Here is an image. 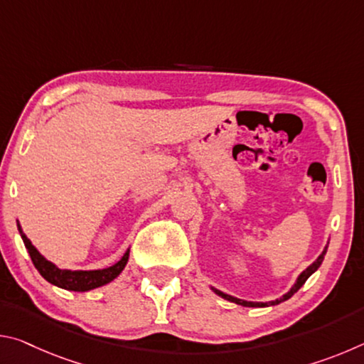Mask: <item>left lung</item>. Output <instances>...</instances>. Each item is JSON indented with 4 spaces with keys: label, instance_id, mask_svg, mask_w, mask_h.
I'll return each instance as SVG.
<instances>
[{
    "label": "left lung",
    "instance_id": "8db88e82",
    "mask_svg": "<svg viewBox=\"0 0 364 364\" xmlns=\"http://www.w3.org/2000/svg\"><path fill=\"white\" fill-rule=\"evenodd\" d=\"M326 252H328V244H326V247H324V250L321 252V255H319L315 262H313L310 267H308L306 269H304L301 271V273L299 274V278H297V281L294 282V286L289 289V291L282 295V297H279V299H276V300H269V301H250V300H242V299H237V297H232V295H230V294H225L223 291H220V289H215L213 286H210V289L212 291L217 294V295H220L221 299H225V300H230V301H232V304H237V305H242V306H252V308H263V306H273V305H279L281 301H286L287 299H291L292 295L299 291V289L305 284V281L310 278V276L315 273V271L321 267V263H323V260H324V255H326Z\"/></svg>",
    "mask_w": 364,
    "mask_h": 364
}]
</instances>
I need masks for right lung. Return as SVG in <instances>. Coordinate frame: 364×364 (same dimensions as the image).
Instances as JSON below:
<instances>
[{
	"mask_svg": "<svg viewBox=\"0 0 364 364\" xmlns=\"http://www.w3.org/2000/svg\"><path fill=\"white\" fill-rule=\"evenodd\" d=\"M17 230L21 232V237L23 244H26V249L28 250L30 258L35 264V268L38 269V273L45 278L48 282H51L53 286H58L60 289H65V291H73V292H86L93 291L96 287L106 286L110 281H114L117 276H119L123 268L127 267L128 258H130V247L125 250V254L112 267L102 268V269H65L59 268L56 263L49 262L45 255H41L38 249L35 247L32 241L26 236V232L22 231V226L17 220Z\"/></svg>",
	"mask_w": 364,
	"mask_h": 364,
	"instance_id": "1",
	"label": "right lung"
}]
</instances>
